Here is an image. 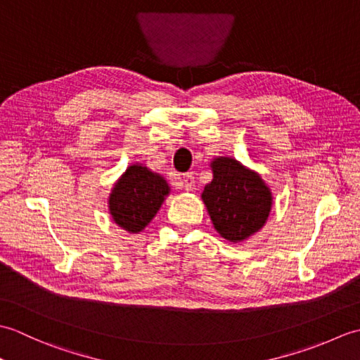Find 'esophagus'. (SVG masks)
<instances>
[{"label": "esophagus", "mask_w": 360, "mask_h": 360, "mask_svg": "<svg viewBox=\"0 0 360 360\" xmlns=\"http://www.w3.org/2000/svg\"><path fill=\"white\" fill-rule=\"evenodd\" d=\"M174 186L182 190H193L195 188V176L192 173L181 174L176 178Z\"/></svg>", "instance_id": "1"}]
</instances>
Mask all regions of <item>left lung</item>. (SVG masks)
<instances>
[{
  "mask_svg": "<svg viewBox=\"0 0 360 360\" xmlns=\"http://www.w3.org/2000/svg\"><path fill=\"white\" fill-rule=\"evenodd\" d=\"M213 179L201 195L215 231L231 243L259 232L272 209V192L262 176L227 156L210 162Z\"/></svg>",
  "mask_w": 360,
  "mask_h": 360,
  "instance_id": "obj_1",
  "label": "left lung"
}]
</instances>
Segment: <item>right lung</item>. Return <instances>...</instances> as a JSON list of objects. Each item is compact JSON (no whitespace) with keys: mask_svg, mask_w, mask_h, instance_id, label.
I'll list each match as a JSON object with an SVG mask.
<instances>
[{"mask_svg":"<svg viewBox=\"0 0 360 360\" xmlns=\"http://www.w3.org/2000/svg\"><path fill=\"white\" fill-rule=\"evenodd\" d=\"M168 195L170 186L164 176L142 164L129 165L111 188V218L128 233H139L156 217Z\"/></svg>","mask_w":360,"mask_h":360,"instance_id":"add662e5","label":"right lung"}]
</instances>
